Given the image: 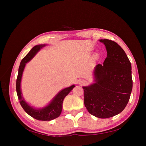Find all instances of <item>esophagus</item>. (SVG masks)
<instances>
[{
	"label": "esophagus",
	"mask_w": 146,
	"mask_h": 146,
	"mask_svg": "<svg viewBox=\"0 0 146 146\" xmlns=\"http://www.w3.org/2000/svg\"><path fill=\"white\" fill-rule=\"evenodd\" d=\"M85 82H80V84H82V85H83V84H85Z\"/></svg>",
	"instance_id": "esophagus-1"
}]
</instances>
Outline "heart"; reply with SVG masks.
I'll use <instances>...</instances> for the list:
<instances>
[{
    "mask_svg": "<svg viewBox=\"0 0 146 146\" xmlns=\"http://www.w3.org/2000/svg\"><path fill=\"white\" fill-rule=\"evenodd\" d=\"M95 58L97 59V58H98V55H96V56H95Z\"/></svg>",
    "mask_w": 146,
    "mask_h": 146,
    "instance_id": "b5f03b06",
    "label": "heart"
}]
</instances>
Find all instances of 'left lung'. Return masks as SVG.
Listing matches in <instances>:
<instances>
[{"mask_svg": "<svg viewBox=\"0 0 146 146\" xmlns=\"http://www.w3.org/2000/svg\"><path fill=\"white\" fill-rule=\"evenodd\" d=\"M107 50L103 64L94 70L95 83L83 86L84 104L91 114L108 118L122 112L130 99L133 86L131 66L118 44L109 39H100Z\"/></svg>", "mask_w": 146, "mask_h": 146, "instance_id": "8db88e82", "label": "left lung"}]
</instances>
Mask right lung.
<instances>
[{
	"mask_svg": "<svg viewBox=\"0 0 146 146\" xmlns=\"http://www.w3.org/2000/svg\"><path fill=\"white\" fill-rule=\"evenodd\" d=\"M45 46L46 44L35 46L31 49V50L28 53L27 55L22 60L20 63L18 70V75H17L16 80V92L21 105L24 110V111L29 115L39 121H48L58 117L60 115L61 111H62L63 100L65 97L72 90L73 88L75 87V85H73L61 90L57 94V95L51 101V102L49 104L41 109L33 108L32 107H30L25 101V100L23 98V96H22L21 91V82L25 64L29 62L30 60H32L33 57L36 55V53L42 47H44Z\"/></svg>",
	"mask_w": 146,
	"mask_h": 146,
	"instance_id": "right-lung-1",
	"label": "right lung"
}]
</instances>
